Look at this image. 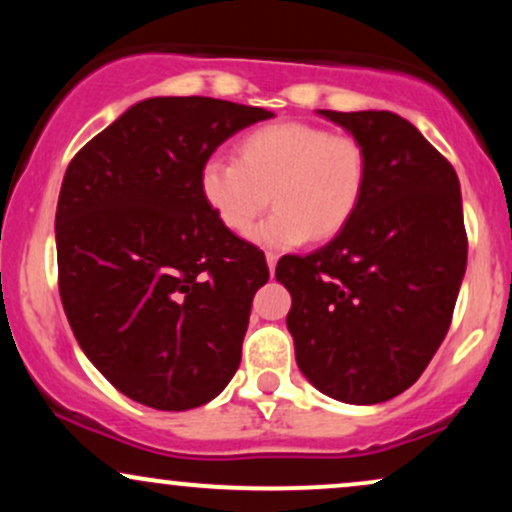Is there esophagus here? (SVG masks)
<instances>
[{
  "instance_id": "34e87169",
  "label": "esophagus",
  "mask_w": 512,
  "mask_h": 512,
  "mask_svg": "<svg viewBox=\"0 0 512 512\" xmlns=\"http://www.w3.org/2000/svg\"><path fill=\"white\" fill-rule=\"evenodd\" d=\"M276 260H279V255H274V252H267V267H269V274L274 276V269H276Z\"/></svg>"
}]
</instances>
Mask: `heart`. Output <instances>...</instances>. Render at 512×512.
I'll list each match as a JSON object with an SVG mask.
<instances>
[{"label": "heart", "mask_w": 512, "mask_h": 512, "mask_svg": "<svg viewBox=\"0 0 512 512\" xmlns=\"http://www.w3.org/2000/svg\"><path fill=\"white\" fill-rule=\"evenodd\" d=\"M368 154L351 134L308 122H276L245 134L236 161L209 158L199 192L226 231L248 236L269 207L255 240L264 248L325 243L344 231L361 207Z\"/></svg>", "instance_id": "heart-1"}]
</instances>
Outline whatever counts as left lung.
<instances>
[{"instance_id":"8db88e82","label":"left lung","mask_w":512,"mask_h":512,"mask_svg":"<svg viewBox=\"0 0 512 512\" xmlns=\"http://www.w3.org/2000/svg\"><path fill=\"white\" fill-rule=\"evenodd\" d=\"M363 144L368 182L339 236L286 255L276 281L296 363L322 395L378 404L419 380L448 334L467 269L460 180L411 122L387 110H317Z\"/></svg>"}]
</instances>
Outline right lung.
Returning a JSON list of instances; mask_svg holds the SVG:
<instances>
[{
	"instance_id": "right-lung-1",
	"label": "right lung",
	"mask_w": 512,
	"mask_h": 512,
	"mask_svg": "<svg viewBox=\"0 0 512 512\" xmlns=\"http://www.w3.org/2000/svg\"><path fill=\"white\" fill-rule=\"evenodd\" d=\"M274 113L204 96L127 108L64 173L55 214L60 298L93 363L161 411L202 407L231 383L264 252L226 231L199 173L240 129Z\"/></svg>"
}]
</instances>
